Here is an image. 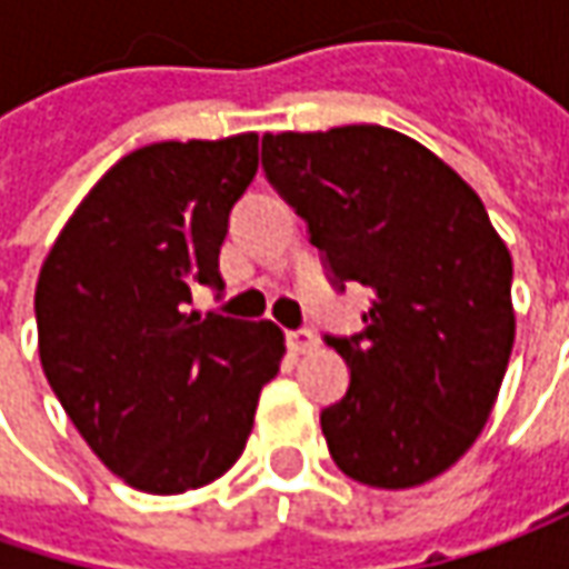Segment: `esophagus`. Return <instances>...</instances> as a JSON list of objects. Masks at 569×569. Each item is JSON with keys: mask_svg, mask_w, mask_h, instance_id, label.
Instances as JSON below:
<instances>
[{"mask_svg": "<svg viewBox=\"0 0 569 569\" xmlns=\"http://www.w3.org/2000/svg\"><path fill=\"white\" fill-rule=\"evenodd\" d=\"M286 347L289 353H309L318 347V337L309 328H296V331H286Z\"/></svg>", "mask_w": 569, "mask_h": 569, "instance_id": "obj_1", "label": "esophagus"}]
</instances>
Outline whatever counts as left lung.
Instances as JSON below:
<instances>
[{
    "label": "left lung",
    "mask_w": 569,
    "mask_h": 569,
    "mask_svg": "<svg viewBox=\"0 0 569 569\" xmlns=\"http://www.w3.org/2000/svg\"><path fill=\"white\" fill-rule=\"evenodd\" d=\"M267 181L309 226L337 289L362 283V331L325 333L350 366L321 410L337 468L405 490L432 481L483 430L507 376L512 258L481 197L417 139L357 123L267 133Z\"/></svg>",
    "instance_id": "8db88e82"
}]
</instances>
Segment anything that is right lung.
Segmentation results:
<instances>
[{"instance_id":"add662e5","label":"right lung","mask_w":569,"mask_h":569,"mask_svg":"<svg viewBox=\"0 0 569 569\" xmlns=\"http://www.w3.org/2000/svg\"><path fill=\"white\" fill-rule=\"evenodd\" d=\"M258 174V133L152 142L88 190L34 292L43 376L91 452L146 493L222 478L280 372L283 331L190 306L222 289L229 212Z\"/></svg>"}]
</instances>
